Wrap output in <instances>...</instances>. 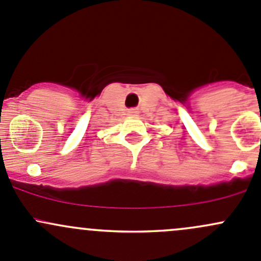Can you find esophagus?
<instances>
[{"label":"esophagus","mask_w":261,"mask_h":261,"mask_svg":"<svg viewBox=\"0 0 261 261\" xmlns=\"http://www.w3.org/2000/svg\"><path fill=\"white\" fill-rule=\"evenodd\" d=\"M138 114H139V112L136 111V110H134V109L128 111V116H133V117H134V116H138Z\"/></svg>","instance_id":"34e87169"}]
</instances>
